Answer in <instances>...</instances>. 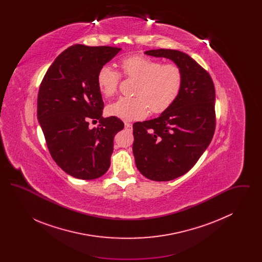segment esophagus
<instances>
[{"label":"esophagus","instance_id":"esophagus-1","mask_svg":"<svg viewBox=\"0 0 262 262\" xmlns=\"http://www.w3.org/2000/svg\"><path fill=\"white\" fill-rule=\"evenodd\" d=\"M125 128L129 130V132H132L133 130V125L129 124V123H125Z\"/></svg>","mask_w":262,"mask_h":262}]
</instances>
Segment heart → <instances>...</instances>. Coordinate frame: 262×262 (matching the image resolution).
Listing matches in <instances>:
<instances>
[{
    "label": "heart",
    "mask_w": 262,
    "mask_h": 262,
    "mask_svg": "<svg viewBox=\"0 0 262 262\" xmlns=\"http://www.w3.org/2000/svg\"><path fill=\"white\" fill-rule=\"evenodd\" d=\"M119 66L125 77L137 80L136 97H121L108 106L109 115L123 121H134L146 116L148 109L159 114L169 109L180 96L185 75L176 63L164 64L148 57L134 55L123 58ZM121 75L112 67L105 64L97 74V85L105 97H111L117 90Z\"/></svg>",
    "instance_id": "heart-1"
}]
</instances>
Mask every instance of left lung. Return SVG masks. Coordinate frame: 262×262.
<instances>
[{
    "instance_id": "8db88e82",
    "label": "left lung",
    "mask_w": 262,
    "mask_h": 262,
    "mask_svg": "<svg viewBox=\"0 0 262 262\" xmlns=\"http://www.w3.org/2000/svg\"><path fill=\"white\" fill-rule=\"evenodd\" d=\"M167 58L185 75L174 104L153 120L134 127L133 152L138 171L156 182L187 173L208 147L215 132V88L210 75L186 53L171 49L145 52Z\"/></svg>"
}]
</instances>
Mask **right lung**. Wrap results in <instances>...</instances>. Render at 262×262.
<instances>
[{
  "mask_svg": "<svg viewBox=\"0 0 262 262\" xmlns=\"http://www.w3.org/2000/svg\"><path fill=\"white\" fill-rule=\"evenodd\" d=\"M121 48L76 44L61 53L40 84L37 118L57 165L80 180H94L111 164L114 137L124 128L117 117L103 118L104 102L97 85L100 68ZM100 125L90 129L89 121Z\"/></svg>",
  "mask_w": 262,
  "mask_h": 262,
  "instance_id": "add662e5",
  "label": "right lung"
}]
</instances>
